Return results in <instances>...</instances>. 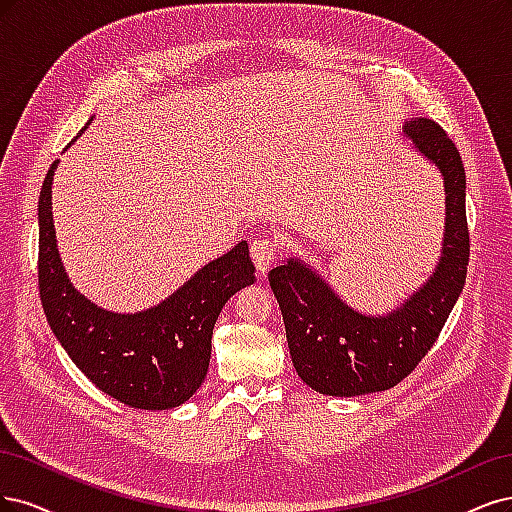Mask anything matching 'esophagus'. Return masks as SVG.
Returning <instances> with one entry per match:
<instances>
[{"mask_svg": "<svg viewBox=\"0 0 512 512\" xmlns=\"http://www.w3.org/2000/svg\"><path fill=\"white\" fill-rule=\"evenodd\" d=\"M251 259H253L259 274L268 272L270 266L274 263V259H276V240H272V238H257L251 244Z\"/></svg>", "mask_w": 512, "mask_h": 512, "instance_id": "esophagus-1", "label": "esophagus"}]
</instances>
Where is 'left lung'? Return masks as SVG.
I'll return each mask as SVG.
<instances>
[{
    "label": "left lung",
    "mask_w": 512,
    "mask_h": 512,
    "mask_svg": "<svg viewBox=\"0 0 512 512\" xmlns=\"http://www.w3.org/2000/svg\"><path fill=\"white\" fill-rule=\"evenodd\" d=\"M402 131L412 148L436 166L444 185L440 259L425 283L387 315H364L298 257L268 274L283 312L293 368L323 395L353 398L398 385L432 349L466 283L470 236L464 163L438 123L417 117Z\"/></svg>",
    "instance_id": "8db88e82"
}]
</instances>
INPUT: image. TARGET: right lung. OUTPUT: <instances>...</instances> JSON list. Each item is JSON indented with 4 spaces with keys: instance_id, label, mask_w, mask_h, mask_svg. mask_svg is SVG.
I'll return each mask as SVG.
<instances>
[{
    "instance_id": "add662e5",
    "label": "right lung",
    "mask_w": 512,
    "mask_h": 512,
    "mask_svg": "<svg viewBox=\"0 0 512 512\" xmlns=\"http://www.w3.org/2000/svg\"><path fill=\"white\" fill-rule=\"evenodd\" d=\"M57 163L38 202V283L48 325L76 368L110 398L144 410L185 404L206 378L219 312L255 283L249 244L238 242L151 308L106 310L74 289L59 257L51 202Z\"/></svg>"
}]
</instances>
